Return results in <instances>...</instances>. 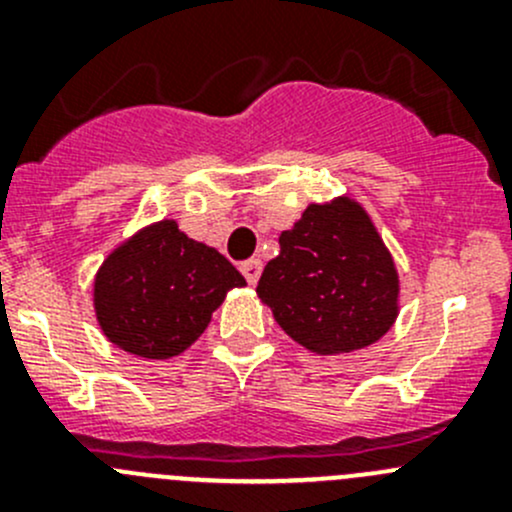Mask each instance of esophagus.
<instances>
[{"label": "esophagus", "instance_id": "obj_1", "mask_svg": "<svg viewBox=\"0 0 512 512\" xmlns=\"http://www.w3.org/2000/svg\"><path fill=\"white\" fill-rule=\"evenodd\" d=\"M240 270H242V275H245V280L250 282V285H257V280H260V275H262V262L260 260H247V262H242Z\"/></svg>", "mask_w": 512, "mask_h": 512}]
</instances>
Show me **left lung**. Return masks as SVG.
Masks as SVG:
<instances>
[{"label":"left lung","mask_w":512,"mask_h":512,"mask_svg":"<svg viewBox=\"0 0 512 512\" xmlns=\"http://www.w3.org/2000/svg\"><path fill=\"white\" fill-rule=\"evenodd\" d=\"M257 297L285 334L319 356L379 342L399 317L401 282L389 247L359 200L309 203L280 235Z\"/></svg>","instance_id":"1"}]
</instances>
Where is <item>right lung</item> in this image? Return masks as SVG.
I'll return each mask as SVG.
<instances>
[{
    "label": "right lung",
    "instance_id": "1",
    "mask_svg": "<svg viewBox=\"0 0 512 512\" xmlns=\"http://www.w3.org/2000/svg\"><path fill=\"white\" fill-rule=\"evenodd\" d=\"M245 285L215 247L163 218L108 252L94 275V314L113 347L170 359L198 342L230 289Z\"/></svg>",
    "mask_w": 512,
    "mask_h": 512
}]
</instances>
